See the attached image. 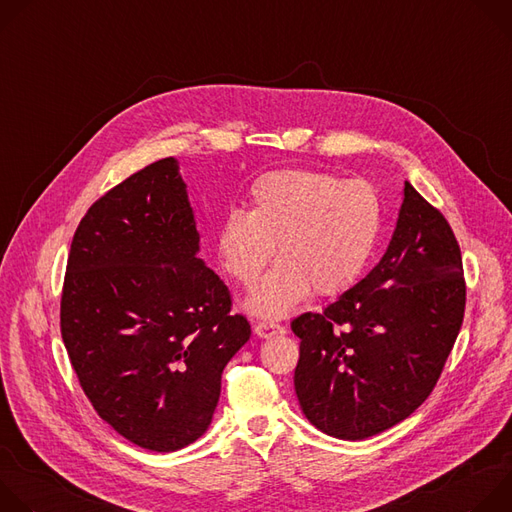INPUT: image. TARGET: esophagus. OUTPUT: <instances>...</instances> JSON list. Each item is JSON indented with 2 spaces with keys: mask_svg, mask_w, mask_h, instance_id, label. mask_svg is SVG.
<instances>
[{
  "mask_svg": "<svg viewBox=\"0 0 512 512\" xmlns=\"http://www.w3.org/2000/svg\"><path fill=\"white\" fill-rule=\"evenodd\" d=\"M285 332V328L281 324H275V322H257L255 324V334L259 338H275V336H281Z\"/></svg>",
  "mask_w": 512,
  "mask_h": 512,
  "instance_id": "esophagus-1",
  "label": "esophagus"
}]
</instances>
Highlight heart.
Here are the masks:
<instances>
[{"label": "heart", "mask_w": 512, "mask_h": 512, "mask_svg": "<svg viewBox=\"0 0 512 512\" xmlns=\"http://www.w3.org/2000/svg\"><path fill=\"white\" fill-rule=\"evenodd\" d=\"M251 210L231 208L216 231L223 267L251 285L275 255L281 257L251 291L247 308L279 318L310 291L338 296L367 267L381 229L383 204L367 180H340L318 170H275L249 188Z\"/></svg>", "instance_id": "b5f03b06"}]
</instances>
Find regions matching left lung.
I'll use <instances>...</instances> for the list:
<instances>
[{
  "label": "left lung",
  "mask_w": 512,
  "mask_h": 512,
  "mask_svg": "<svg viewBox=\"0 0 512 512\" xmlns=\"http://www.w3.org/2000/svg\"><path fill=\"white\" fill-rule=\"evenodd\" d=\"M462 253L446 216L409 182L397 229L373 271L322 314L291 322L304 415L340 440L409 417L433 391L462 328Z\"/></svg>",
  "instance_id": "left-lung-1"
}]
</instances>
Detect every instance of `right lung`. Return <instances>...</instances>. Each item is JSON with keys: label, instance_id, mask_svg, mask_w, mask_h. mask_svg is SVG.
Segmentation results:
<instances>
[{"label": "right lung", "instance_id": "obj_1", "mask_svg": "<svg viewBox=\"0 0 512 512\" xmlns=\"http://www.w3.org/2000/svg\"><path fill=\"white\" fill-rule=\"evenodd\" d=\"M198 241L178 162L164 158L91 204L66 263L60 334L72 369L99 417L152 452L206 431L227 362L251 336Z\"/></svg>", "mask_w": 512, "mask_h": 512}]
</instances>
